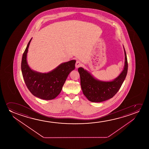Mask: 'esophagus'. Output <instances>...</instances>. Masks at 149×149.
Here are the masks:
<instances>
[{"label":"esophagus","mask_w":149,"mask_h":149,"mask_svg":"<svg viewBox=\"0 0 149 149\" xmlns=\"http://www.w3.org/2000/svg\"><path fill=\"white\" fill-rule=\"evenodd\" d=\"M81 65V62H80V61H76L75 64V67L76 68L80 67Z\"/></svg>","instance_id":"34e87169"}]
</instances>
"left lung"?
Wrapping results in <instances>:
<instances>
[{
	"mask_svg": "<svg viewBox=\"0 0 149 149\" xmlns=\"http://www.w3.org/2000/svg\"><path fill=\"white\" fill-rule=\"evenodd\" d=\"M124 69L118 77L112 81H102L96 79L84 68H78L82 91L88 100L92 102H101L112 98L120 90L128 71V61L125 50Z\"/></svg>",
	"mask_w": 149,
	"mask_h": 149,
	"instance_id": "1",
	"label": "left lung"
}]
</instances>
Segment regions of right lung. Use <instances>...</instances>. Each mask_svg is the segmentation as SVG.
<instances>
[{"label":"right lung","instance_id":"add662e5","mask_svg":"<svg viewBox=\"0 0 149 149\" xmlns=\"http://www.w3.org/2000/svg\"><path fill=\"white\" fill-rule=\"evenodd\" d=\"M29 41L21 61V71L25 83L33 96L44 100H52L61 92L70 73L75 69V60L61 63L55 69L47 73L33 71L26 61L27 53L31 43Z\"/></svg>","mask_w":149,"mask_h":149}]
</instances>
